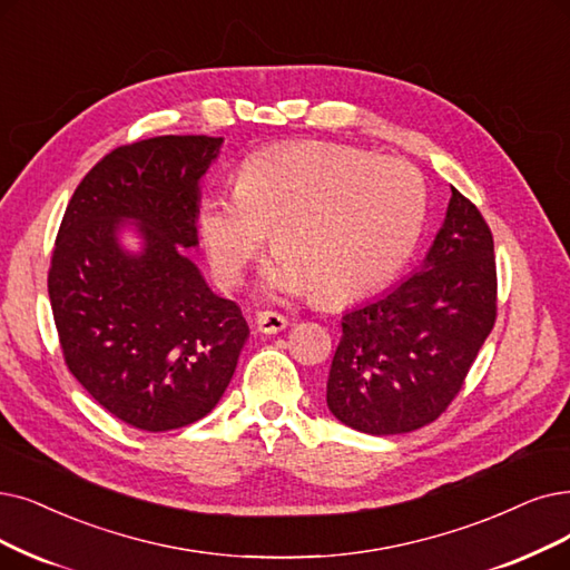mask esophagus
<instances>
[{
	"mask_svg": "<svg viewBox=\"0 0 570 570\" xmlns=\"http://www.w3.org/2000/svg\"><path fill=\"white\" fill-rule=\"evenodd\" d=\"M255 325H257V330H259L262 334H278V332H283L289 323H287L285 315H281V313H276V311H262V313H257Z\"/></svg>",
	"mask_w": 570,
	"mask_h": 570,
	"instance_id": "esophagus-1",
	"label": "esophagus"
}]
</instances>
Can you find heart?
Listing matches in <instances>:
<instances>
[{
  "instance_id": "heart-1",
  "label": "heart",
  "mask_w": 570,
  "mask_h": 570,
  "mask_svg": "<svg viewBox=\"0 0 570 570\" xmlns=\"http://www.w3.org/2000/svg\"><path fill=\"white\" fill-rule=\"evenodd\" d=\"M428 194L402 158L348 145H273L243 158L234 191L198 206V236L224 287L243 281L271 229L266 297L323 304L364 297L397 276L423 234Z\"/></svg>"
}]
</instances>
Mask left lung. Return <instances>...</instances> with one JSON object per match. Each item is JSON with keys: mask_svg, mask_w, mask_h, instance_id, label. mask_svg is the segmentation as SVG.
<instances>
[{"mask_svg": "<svg viewBox=\"0 0 570 570\" xmlns=\"http://www.w3.org/2000/svg\"><path fill=\"white\" fill-rule=\"evenodd\" d=\"M495 287L489 224L451 187L423 266L341 317L330 412L367 435H402L435 421L463 389L493 330Z\"/></svg>", "mask_w": 570, "mask_h": 570, "instance_id": "1", "label": "left lung"}]
</instances>
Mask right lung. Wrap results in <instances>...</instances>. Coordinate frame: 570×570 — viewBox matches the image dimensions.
Returning a JSON list of instances; mask_svg holds the SVG:
<instances>
[{"instance_id":"obj_1","label":"right lung","mask_w":570,"mask_h":570,"mask_svg":"<svg viewBox=\"0 0 570 570\" xmlns=\"http://www.w3.org/2000/svg\"><path fill=\"white\" fill-rule=\"evenodd\" d=\"M222 138L161 135L109 151L67 203L49 297L67 367L119 421L166 432L210 414L249 336L187 257ZM126 220L144 240H118Z\"/></svg>"}]
</instances>
